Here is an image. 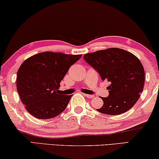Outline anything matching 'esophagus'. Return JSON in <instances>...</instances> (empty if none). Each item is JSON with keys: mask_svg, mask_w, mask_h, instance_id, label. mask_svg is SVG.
<instances>
[{"mask_svg": "<svg viewBox=\"0 0 159 159\" xmlns=\"http://www.w3.org/2000/svg\"><path fill=\"white\" fill-rule=\"evenodd\" d=\"M84 96L87 97V98H93V97H94L93 95H89V94H86V93L84 94Z\"/></svg>", "mask_w": 159, "mask_h": 159, "instance_id": "1", "label": "esophagus"}]
</instances>
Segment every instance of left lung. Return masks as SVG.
Segmentation results:
<instances>
[{
  "instance_id": "obj_1",
  "label": "left lung",
  "mask_w": 159,
  "mask_h": 159,
  "mask_svg": "<svg viewBox=\"0 0 159 159\" xmlns=\"http://www.w3.org/2000/svg\"><path fill=\"white\" fill-rule=\"evenodd\" d=\"M84 59L110 85L103 105L96 109L108 115H119L135 105L143 91L145 73L139 59L124 49L111 48L85 54Z\"/></svg>"
}]
</instances>
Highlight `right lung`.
<instances>
[{"label": "right lung", "instance_id": "1", "mask_svg": "<svg viewBox=\"0 0 159 159\" xmlns=\"http://www.w3.org/2000/svg\"><path fill=\"white\" fill-rule=\"evenodd\" d=\"M82 55L43 52L26 59L19 68L17 91L25 109L39 119L60 114L73 95L59 93L60 83Z\"/></svg>", "mask_w": 159, "mask_h": 159}]
</instances>
